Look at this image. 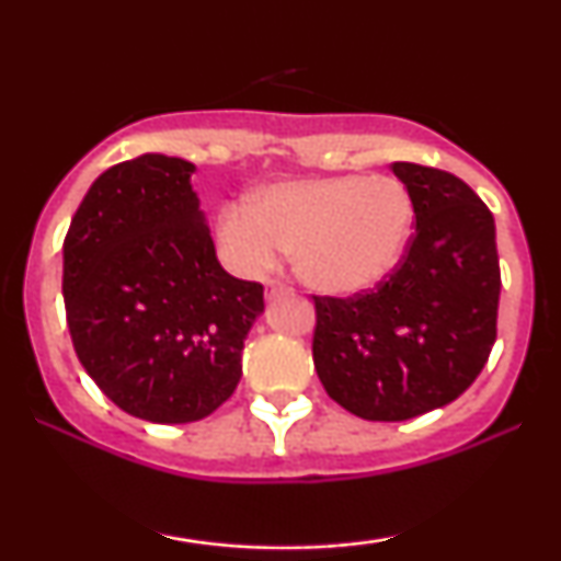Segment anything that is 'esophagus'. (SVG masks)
<instances>
[{"mask_svg": "<svg viewBox=\"0 0 561 561\" xmlns=\"http://www.w3.org/2000/svg\"><path fill=\"white\" fill-rule=\"evenodd\" d=\"M289 285H285V282H268L266 285V295L268 298H276V295H282V293H289Z\"/></svg>", "mask_w": 561, "mask_h": 561, "instance_id": "esophagus-1", "label": "esophagus"}]
</instances>
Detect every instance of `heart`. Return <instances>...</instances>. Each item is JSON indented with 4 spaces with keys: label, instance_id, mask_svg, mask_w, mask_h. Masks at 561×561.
<instances>
[{
    "label": "heart",
    "instance_id": "1",
    "mask_svg": "<svg viewBox=\"0 0 561 561\" xmlns=\"http://www.w3.org/2000/svg\"><path fill=\"white\" fill-rule=\"evenodd\" d=\"M414 203L390 176L279 182L218 216V248L242 276L293 250L295 272L327 295H356L392 274L409 248Z\"/></svg>",
    "mask_w": 561,
    "mask_h": 561
}]
</instances>
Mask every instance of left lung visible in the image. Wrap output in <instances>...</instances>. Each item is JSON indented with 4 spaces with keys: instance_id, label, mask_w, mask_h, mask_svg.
<instances>
[{
    "instance_id": "left-lung-1",
    "label": "left lung",
    "mask_w": 561,
    "mask_h": 561,
    "mask_svg": "<svg viewBox=\"0 0 561 561\" xmlns=\"http://www.w3.org/2000/svg\"><path fill=\"white\" fill-rule=\"evenodd\" d=\"M416 231L388 279L353 298H313V366L345 411L403 422L478 379L495 343L501 272L488 205L459 176L392 163Z\"/></svg>"
}]
</instances>
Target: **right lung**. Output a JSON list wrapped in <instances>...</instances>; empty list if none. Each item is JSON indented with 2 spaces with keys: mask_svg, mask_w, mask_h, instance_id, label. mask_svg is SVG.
Segmentation results:
<instances>
[{
  "mask_svg": "<svg viewBox=\"0 0 561 561\" xmlns=\"http://www.w3.org/2000/svg\"><path fill=\"white\" fill-rule=\"evenodd\" d=\"M190 160L147 152L89 186L62 242L76 356L137 420L197 422L242 377L263 287L227 274L192 190Z\"/></svg>",
  "mask_w": 561,
  "mask_h": 561,
  "instance_id": "add662e5",
  "label": "right lung"
}]
</instances>
